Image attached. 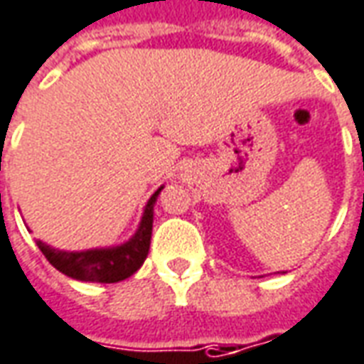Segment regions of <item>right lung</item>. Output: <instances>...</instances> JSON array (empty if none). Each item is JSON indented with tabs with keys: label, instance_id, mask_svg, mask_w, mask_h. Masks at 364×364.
Masks as SVG:
<instances>
[{
	"label": "right lung",
	"instance_id": "obj_1",
	"mask_svg": "<svg viewBox=\"0 0 364 364\" xmlns=\"http://www.w3.org/2000/svg\"><path fill=\"white\" fill-rule=\"evenodd\" d=\"M161 189L164 187H159L151 195V199L147 200L138 232L122 246L96 248V250H85V252L57 250L41 240L37 246L41 248V252L45 254L49 264H53L58 272H63L68 278L80 279V282H100V284H116V282L129 278L141 268L149 252L151 228H154V205Z\"/></svg>",
	"mask_w": 364,
	"mask_h": 364
}]
</instances>
